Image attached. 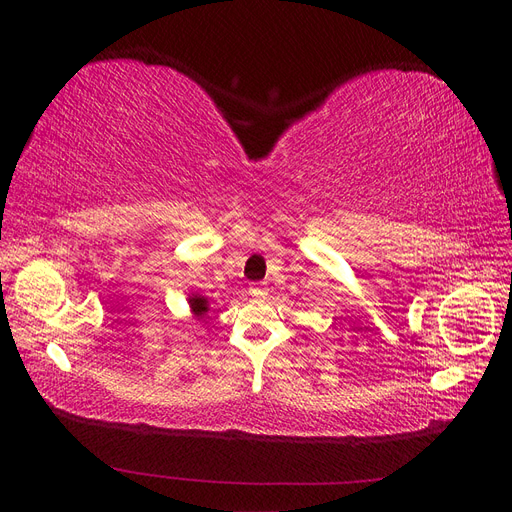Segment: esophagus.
Returning a JSON list of instances; mask_svg holds the SVG:
<instances>
[{
  "label": "esophagus",
  "instance_id": "esophagus-1",
  "mask_svg": "<svg viewBox=\"0 0 512 512\" xmlns=\"http://www.w3.org/2000/svg\"><path fill=\"white\" fill-rule=\"evenodd\" d=\"M267 292H269L267 284H252V286H250V294H252V297H256V299L267 297Z\"/></svg>",
  "mask_w": 512,
  "mask_h": 512
}]
</instances>
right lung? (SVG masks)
Segmentation results:
<instances>
[{
	"label": "right lung",
	"instance_id": "right-lung-1",
	"mask_svg": "<svg viewBox=\"0 0 512 512\" xmlns=\"http://www.w3.org/2000/svg\"><path fill=\"white\" fill-rule=\"evenodd\" d=\"M190 305H192L196 316H203V314L207 312V301H205L203 297H192V299H190Z\"/></svg>",
	"mask_w": 512,
	"mask_h": 512
}]
</instances>
